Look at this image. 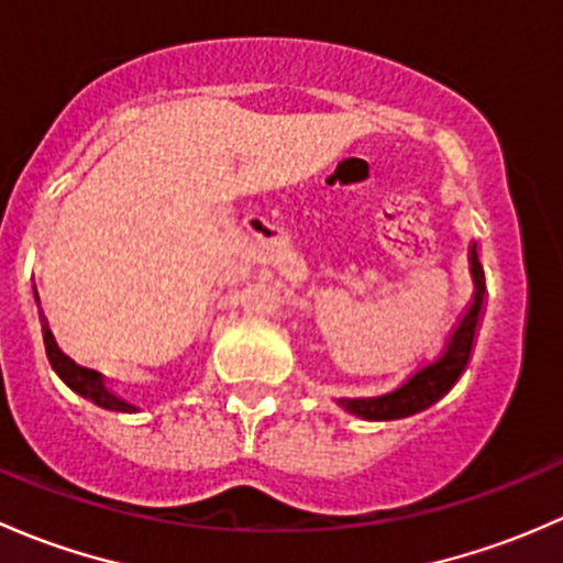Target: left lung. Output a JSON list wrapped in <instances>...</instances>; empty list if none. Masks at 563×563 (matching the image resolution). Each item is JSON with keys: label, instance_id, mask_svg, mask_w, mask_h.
Wrapping results in <instances>:
<instances>
[{"label": "left lung", "instance_id": "left-lung-1", "mask_svg": "<svg viewBox=\"0 0 563 563\" xmlns=\"http://www.w3.org/2000/svg\"><path fill=\"white\" fill-rule=\"evenodd\" d=\"M471 277H474V297H471L468 310L452 329L446 338L444 349L433 362H424L417 373L406 378L397 389L387 395L376 397H338V406L343 411L354 413V417L367 419V422H389V419L411 417V413L424 411L433 406L435 400L446 395L463 376L465 367L471 362V351H474L476 332H479L482 313H485V269L479 261V245H471Z\"/></svg>", "mask_w": 563, "mask_h": 563}]
</instances>
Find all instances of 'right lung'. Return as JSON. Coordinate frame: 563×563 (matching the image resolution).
Instances as JSON below:
<instances>
[{
  "label": "right lung",
  "mask_w": 563,
  "mask_h": 563,
  "mask_svg": "<svg viewBox=\"0 0 563 563\" xmlns=\"http://www.w3.org/2000/svg\"><path fill=\"white\" fill-rule=\"evenodd\" d=\"M43 345H45V356H48V365L56 376L65 382V387H70L76 395H81L84 400L95 402L98 408H106V411H119V413H135L139 408L133 402L122 400L117 391H111L106 387L103 376L98 371H89V367L76 365L70 356H65L59 351V345L54 343V334L43 327Z\"/></svg>",
  "instance_id": "right-lung-1"
}]
</instances>
